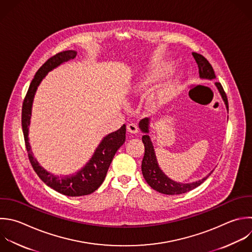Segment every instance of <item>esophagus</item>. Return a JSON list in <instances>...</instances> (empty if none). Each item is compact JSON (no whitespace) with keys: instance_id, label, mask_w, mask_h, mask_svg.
I'll return each mask as SVG.
<instances>
[{"instance_id":"1","label":"esophagus","mask_w":252,"mask_h":252,"mask_svg":"<svg viewBox=\"0 0 252 252\" xmlns=\"http://www.w3.org/2000/svg\"><path fill=\"white\" fill-rule=\"evenodd\" d=\"M127 131L131 134H137L138 133V127L136 124H133V123H130L127 125Z\"/></svg>"}]
</instances>
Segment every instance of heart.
Returning a JSON list of instances; mask_svg holds the SVG:
<instances>
[{
    "instance_id": "heart-1",
    "label": "heart",
    "mask_w": 252,
    "mask_h": 252,
    "mask_svg": "<svg viewBox=\"0 0 252 252\" xmlns=\"http://www.w3.org/2000/svg\"><path fill=\"white\" fill-rule=\"evenodd\" d=\"M172 69V64L167 61L157 62L146 68L139 76L138 83L136 84L137 90H145L157 82L163 79ZM182 77L180 75L168 78L165 80L147 99V108L150 111H156L166 103L170 102L179 93Z\"/></svg>"
}]
</instances>
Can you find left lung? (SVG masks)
<instances>
[{
  "label": "left lung",
  "mask_w": 252,
  "mask_h": 252,
  "mask_svg": "<svg viewBox=\"0 0 252 252\" xmlns=\"http://www.w3.org/2000/svg\"><path fill=\"white\" fill-rule=\"evenodd\" d=\"M199 69V77L202 80H215L216 75L215 72L211 66V64L208 62V60L203 57L202 55L193 52L192 53ZM216 88L218 89L223 102L225 105L226 110L228 111V103H227V98L226 95L223 92V89L220 83H215ZM150 124H151V119L150 118H145L142 119L139 123V128L141 131L144 133V136L142 137V141L145 146V155L142 160V173L147 181V183L156 191L166 194V195H179L186 193L190 190H193L194 188L198 187L201 185L213 172V170L204 178L190 182V183H181L172 180L169 178L159 167L157 156L155 153L154 145L151 140V137L149 136L150 133Z\"/></svg>",
  "instance_id": "1"
}]
</instances>
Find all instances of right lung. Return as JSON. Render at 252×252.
<instances>
[{
    "mask_svg": "<svg viewBox=\"0 0 252 252\" xmlns=\"http://www.w3.org/2000/svg\"><path fill=\"white\" fill-rule=\"evenodd\" d=\"M76 56L77 51L75 50L63 51L48 59L39 68L31 83L30 89L24 100L22 113V126L26 141V147L34 171L47 186L51 187L52 189L63 195L71 197L92 194L102 184L116 152L126 140V125L124 124L119 130L106 135L101 140L94 155L85 164V166L70 175L59 176L47 171L39 164L37 159L33 157V153L30 144L29 132L32 104L36 91L42 80L47 76L49 72L56 69L61 64L74 59Z\"/></svg>",
    "mask_w": 252,
    "mask_h": 252,
    "instance_id": "obj_1",
    "label": "right lung"
}]
</instances>
